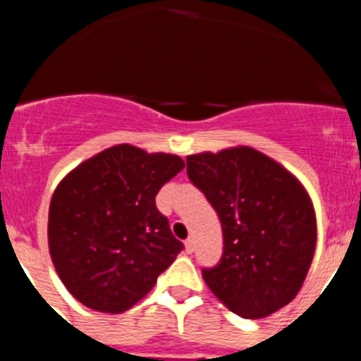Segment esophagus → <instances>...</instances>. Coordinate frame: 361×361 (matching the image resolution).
Masks as SVG:
<instances>
[{
	"label": "esophagus",
	"instance_id": "obj_1",
	"mask_svg": "<svg viewBox=\"0 0 361 361\" xmlns=\"http://www.w3.org/2000/svg\"><path fill=\"white\" fill-rule=\"evenodd\" d=\"M185 252H187V253L194 252V241H192V239H187V241H185Z\"/></svg>",
	"mask_w": 361,
	"mask_h": 361
}]
</instances>
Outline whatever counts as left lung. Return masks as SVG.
Listing matches in <instances>:
<instances>
[{"mask_svg": "<svg viewBox=\"0 0 361 361\" xmlns=\"http://www.w3.org/2000/svg\"><path fill=\"white\" fill-rule=\"evenodd\" d=\"M187 174L223 228L219 262L201 269L210 291L243 318L290 304L317 245L313 204L302 185L252 147L188 157Z\"/></svg>", "mask_w": 361, "mask_h": 361, "instance_id": "1", "label": "left lung"}]
</instances>
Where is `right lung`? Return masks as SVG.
I'll return each instance as SVG.
<instances>
[{
	"label": "right lung",
	"mask_w": 361,
	"mask_h": 361,
	"mask_svg": "<svg viewBox=\"0 0 361 361\" xmlns=\"http://www.w3.org/2000/svg\"><path fill=\"white\" fill-rule=\"evenodd\" d=\"M183 167L180 157L122 144L80 164L55 188L50 255L63 284L84 306L122 313L173 264L183 243L154 197Z\"/></svg>",
	"instance_id": "obj_1"
}]
</instances>
